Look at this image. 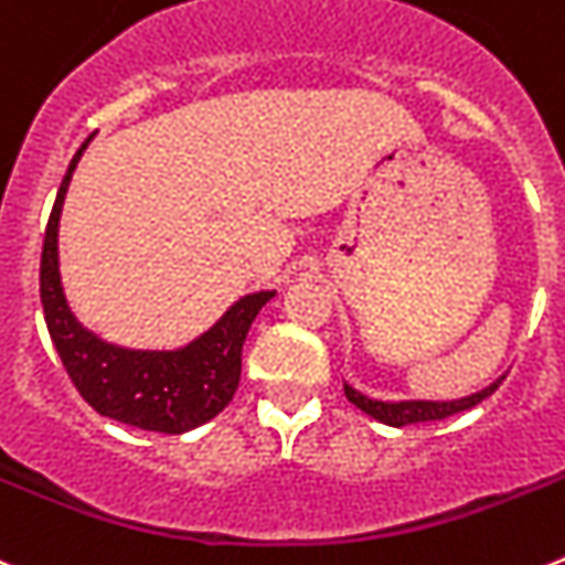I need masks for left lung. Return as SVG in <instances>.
<instances>
[{
    "label": "left lung",
    "mask_w": 565,
    "mask_h": 565,
    "mask_svg": "<svg viewBox=\"0 0 565 565\" xmlns=\"http://www.w3.org/2000/svg\"><path fill=\"white\" fill-rule=\"evenodd\" d=\"M501 380L487 385V388L479 391V394L461 396V399H450V403H425V399H411V403H380V399H369V396H363L360 391H354L352 385H343V391L345 396H349V403L358 405L360 411H365V414L374 416V419L385 422V425L403 428V425H414V422L445 419V416H454L459 414V411L472 408V405H479L481 399H487V396L501 385Z\"/></svg>",
    "instance_id": "obj_1"
}]
</instances>
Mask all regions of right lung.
Returning <instances> with one entry per match:
<instances>
[{"instance_id":"right-lung-1","label":"right lung","mask_w":565,"mask_h":565,"mask_svg":"<svg viewBox=\"0 0 565 565\" xmlns=\"http://www.w3.org/2000/svg\"><path fill=\"white\" fill-rule=\"evenodd\" d=\"M93 137H86L89 143ZM86 143L75 151L44 231L42 307L55 352L70 380L100 416L157 434L200 428L233 399L242 377V345L253 320L276 292H253L233 303L202 338L177 352H135L104 343L73 318L58 276V216L73 171Z\"/></svg>"}]
</instances>
